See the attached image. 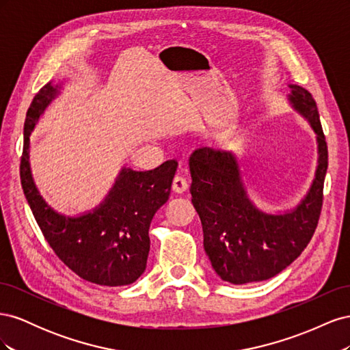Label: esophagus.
<instances>
[{
	"mask_svg": "<svg viewBox=\"0 0 350 350\" xmlns=\"http://www.w3.org/2000/svg\"><path fill=\"white\" fill-rule=\"evenodd\" d=\"M187 188H188V183H187V179H185L184 176L176 175V176L172 179V189H174L175 193L181 194V193L185 191Z\"/></svg>",
	"mask_w": 350,
	"mask_h": 350,
	"instance_id": "esophagus-1",
	"label": "esophagus"
}]
</instances>
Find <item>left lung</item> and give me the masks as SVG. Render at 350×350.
I'll return each instance as SVG.
<instances>
[{"label":"left lung","mask_w":350,"mask_h":350,"mask_svg":"<svg viewBox=\"0 0 350 350\" xmlns=\"http://www.w3.org/2000/svg\"><path fill=\"white\" fill-rule=\"evenodd\" d=\"M291 102L308 118L319 140V167L308 196L291 213L264 215L251 204L230 153L210 147L189 157L191 203L203 226L204 251L221 280L243 284L276 276L301 256L319 225L327 143L312 94L292 84Z\"/></svg>","instance_id":"8db88e82"}]
</instances>
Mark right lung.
I'll return each mask as SVG.
<instances>
[{
	"label": "right lung",
	"instance_id": "1",
	"mask_svg": "<svg viewBox=\"0 0 350 350\" xmlns=\"http://www.w3.org/2000/svg\"><path fill=\"white\" fill-rule=\"evenodd\" d=\"M55 94L57 88L46 83L27 109L20 159L26 200L49 247L79 278L100 286L130 284L146 270L150 221L171 194L178 162L171 159L143 172L124 169L107 201L90 215L71 219L55 213L39 196L29 167V134Z\"/></svg>",
	"mask_w": 350,
	"mask_h": 350
}]
</instances>
